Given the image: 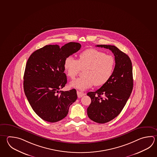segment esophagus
<instances>
[{
    "mask_svg": "<svg viewBox=\"0 0 157 157\" xmlns=\"http://www.w3.org/2000/svg\"><path fill=\"white\" fill-rule=\"evenodd\" d=\"M77 93L78 98H81V97H83V95L86 94L85 93H84L83 92H79V91H77Z\"/></svg>",
    "mask_w": 157,
    "mask_h": 157,
    "instance_id": "1",
    "label": "esophagus"
}]
</instances>
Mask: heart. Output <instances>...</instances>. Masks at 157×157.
Segmentation results:
<instances>
[{
	"label": "heart",
	"instance_id": "obj_1",
	"mask_svg": "<svg viewBox=\"0 0 157 157\" xmlns=\"http://www.w3.org/2000/svg\"><path fill=\"white\" fill-rule=\"evenodd\" d=\"M115 65L112 56L96 49H88L79 54L78 60L68 56L64 61V69L68 77L74 79L83 71V77L71 82L70 86L84 90L94 84L101 86L107 83L112 76Z\"/></svg>",
	"mask_w": 157,
	"mask_h": 157
}]
</instances>
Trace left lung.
Segmentation results:
<instances>
[{"instance_id":"1","label":"left lung","mask_w":157,"mask_h":157,"mask_svg":"<svg viewBox=\"0 0 157 157\" xmlns=\"http://www.w3.org/2000/svg\"><path fill=\"white\" fill-rule=\"evenodd\" d=\"M109 49L115 56V67L109 79L95 92L87 95L91 103L87 114L93 121L105 123L118 116L129 98L133 88L132 64L129 57L114 45H97Z\"/></svg>"}]
</instances>
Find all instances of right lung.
<instances>
[{
  "label": "right lung",
  "mask_w": 157,
  "mask_h": 157,
  "mask_svg": "<svg viewBox=\"0 0 157 157\" xmlns=\"http://www.w3.org/2000/svg\"><path fill=\"white\" fill-rule=\"evenodd\" d=\"M81 45L70 42L61 48L47 45L36 50L28 59L24 74V90L30 105L44 121L54 123L64 118L77 100L75 89L59 91L67 79L65 59L79 50Z\"/></svg>",
  "instance_id": "1"
}]
</instances>
